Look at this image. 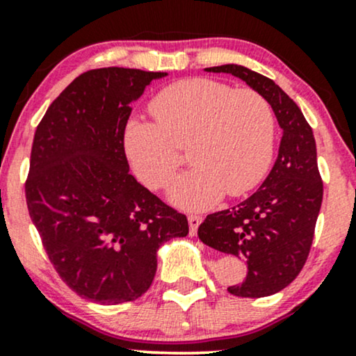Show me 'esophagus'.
Masks as SVG:
<instances>
[{
    "label": "esophagus",
    "instance_id": "34e87169",
    "mask_svg": "<svg viewBox=\"0 0 356 356\" xmlns=\"http://www.w3.org/2000/svg\"><path fill=\"white\" fill-rule=\"evenodd\" d=\"M189 229H191V236H195L197 234V227L201 226V222H202V218L201 216H195V214H191L189 218Z\"/></svg>",
    "mask_w": 356,
    "mask_h": 356
}]
</instances>
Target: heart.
Here are the masks:
<instances>
[{"label": "heart", "instance_id": "b5f03b06", "mask_svg": "<svg viewBox=\"0 0 356 356\" xmlns=\"http://www.w3.org/2000/svg\"><path fill=\"white\" fill-rule=\"evenodd\" d=\"M149 110L155 124L127 125L125 155L137 177L161 191L181 165L175 147L189 145L194 167L170 191V201L181 209H207L226 192L232 197L246 194L271 164L275 113L256 90H232L211 79L179 80L162 88Z\"/></svg>", "mask_w": 356, "mask_h": 356}]
</instances>
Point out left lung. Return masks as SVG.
<instances>
[{"label":"left lung","instance_id":"left-lung-1","mask_svg":"<svg viewBox=\"0 0 356 356\" xmlns=\"http://www.w3.org/2000/svg\"><path fill=\"white\" fill-rule=\"evenodd\" d=\"M204 70L229 73L261 93L283 130L277 159L259 189L236 207L207 216L197 231L204 244L246 261V280L229 286L231 295H275L303 269L321 207L313 130L300 107L266 76L241 65Z\"/></svg>","mask_w":356,"mask_h":356}]
</instances>
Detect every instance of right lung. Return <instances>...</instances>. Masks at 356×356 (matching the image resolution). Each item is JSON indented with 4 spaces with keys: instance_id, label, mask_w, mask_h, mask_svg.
<instances>
[{
    "instance_id": "right-lung-1",
    "label": "right lung",
    "mask_w": 356,
    "mask_h": 356,
    "mask_svg": "<svg viewBox=\"0 0 356 356\" xmlns=\"http://www.w3.org/2000/svg\"><path fill=\"white\" fill-rule=\"evenodd\" d=\"M165 72L108 67L81 73L35 132L26 202L47 254L76 295L102 305L140 298L165 241L187 218L129 172L124 132L132 107Z\"/></svg>"
}]
</instances>
